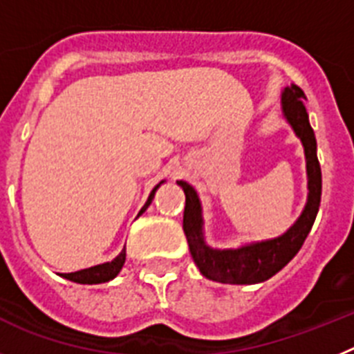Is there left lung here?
<instances>
[{
	"instance_id": "8db88e82",
	"label": "left lung",
	"mask_w": 354,
	"mask_h": 354,
	"mask_svg": "<svg viewBox=\"0 0 354 354\" xmlns=\"http://www.w3.org/2000/svg\"><path fill=\"white\" fill-rule=\"evenodd\" d=\"M305 92L297 85L290 84L281 92V113L290 124L297 139L303 144L306 160V178H308V196L305 208L283 235L267 239V241L248 242L239 248L217 250L208 245L205 239V219L198 192L187 181H178L185 192V212H183V232L189 242L190 254L199 267L201 274L212 281L230 285L262 283L270 276L283 269L308 236L317 217L321 205V165L317 160V140L306 113Z\"/></svg>"
}]
</instances>
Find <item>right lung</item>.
<instances>
[{"label": "right lung", "instance_id": "add662e5", "mask_svg": "<svg viewBox=\"0 0 354 354\" xmlns=\"http://www.w3.org/2000/svg\"><path fill=\"white\" fill-rule=\"evenodd\" d=\"M165 180H162L158 183V185L155 187V189L151 190V194H149V198H147L146 205H144L142 208H140L139 215H142L144 212L147 210V207L151 205L153 198H155V192L158 190V187L164 183ZM126 262V245L122 248L121 253L118 254V257L113 258L112 262H104V263H100V266H94V267H88V269H82V270H76V272H66V274H60L62 278L69 279V281H75V283H82V285H97V283H104V281H110V279H113L115 276L121 272L122 266H124Z\"/></svg>", "mask_w": 354, "mask_h": 354}]
</instances>
